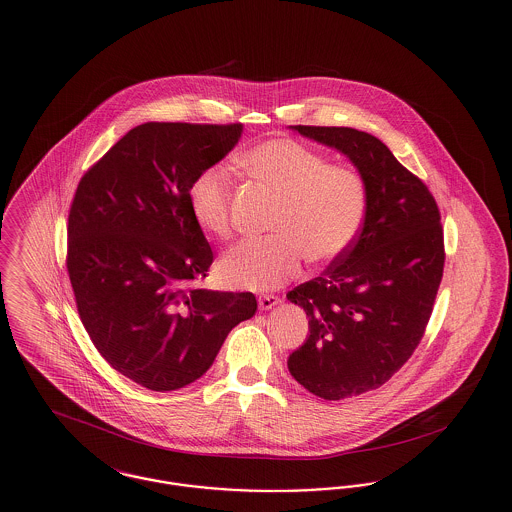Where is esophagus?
I'll list each match as a JSON object with an SVG mask.
<instances>
[{"label":"esophagus","instance_id":"1","mask_svg":"<svg viewBox=\"0 0 512 512\" xmlns=\"http://www.w3.org/2000/svg\"><path fill=\"white\" fill-rule=\"evenodd\" d=\"M278 303H280V297H278V295H261V297H259V307H261L263 311H268V309L276 307Z\"/></svg>","mask_w":512,"mask_h":512}]
</instances>
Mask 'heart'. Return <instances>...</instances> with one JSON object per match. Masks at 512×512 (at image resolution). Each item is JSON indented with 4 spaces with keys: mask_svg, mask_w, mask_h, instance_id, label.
Instances as JSON below:
<instances>
[{
    "mask_svg": "<svg viewBox=\"0 0 512 512\" xmlns=\"http://www.w3.org/2000/svg\"><path fill=\"white\" fill-rule=\"evenodd\" d=\"M251 178L278 195L268 236H251L220 261L224 284L265 292L297 276L307 255L330 261L347 251L365 222L368 194L363 176L290 138L261 142L240 157ZM232 169L217 163L190 184L188 203L197 226L215 236L232 234Z\"/></svg>",
    "mask_w": 512,
    "mask_h": 512,
    "instance_id": "b5f03b06",
    "label": "heart"
}]
</instances>
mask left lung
<instances>
[{
  "label": "left lung",
  "mask_w": 512,
  "mask_h": 512,
  "mask_svg": "<svg viewBox=\"0 0 512 512\" xmlns=\"http://www.w3.org/2000/svg\"><path fill=\"white\" fill-rule=\"evenodd\" d=\"M357 167L368 194L365 222L347 251L288 299L309 317L293 351V378L326 401L384 386L424 336L443 276L438 203L376 136L347 126H292Z\"/></svg>",
  "instance_id": "left-lung-1"
}]
</instances>
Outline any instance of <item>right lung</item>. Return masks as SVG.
<instances>
[{
	"label": "right lung",
	"mask_w": 512,
	"mask_h": 512,
	"mask_svg": "<svg viewBox=\"0 0 512 512\" xmlns=\"http://www.w3.org/2000/svg\"><path fill=\"white\" fill-rule=\"evenodd\" d=\"M242 124L146 122L80 178L67 270L99 355L147 390L201 378L228 332L253 317L251 292L195 288L213 263L188 190L238 144Z\"/></svg>",
	"instance_id": "add662e5"
}]
</instances>
